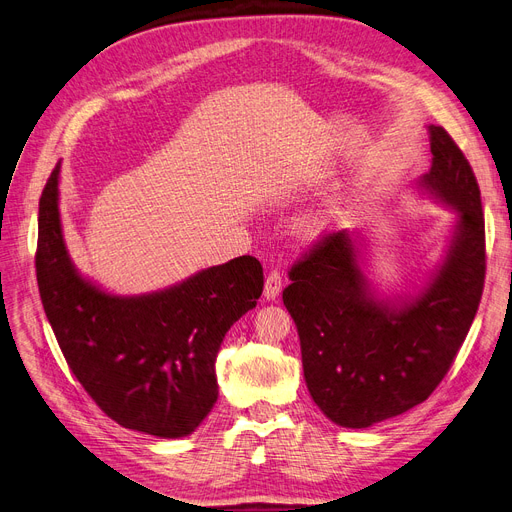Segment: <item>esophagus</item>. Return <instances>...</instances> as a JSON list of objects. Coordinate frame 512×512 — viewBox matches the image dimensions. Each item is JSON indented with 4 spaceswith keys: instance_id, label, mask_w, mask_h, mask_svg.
Segmentation results:
<instances>
[{
    "instance_id": "obj_1",
    "label": "esophagus",
    "mask_w": 512,
    "mask_h": 512,
    "mask_svg": "<svg viewBox=\"0 0 512 512\" xmlns=\"http://www.w3.org/2000/svg\"><path fill=\"white\" fill-rule=\"evenodd\" d=\"M282 291V276H280V270L278 268H272L268 278H266V287H263V297H266L268 301H274Z\"/></svg>"
}]
</instances>
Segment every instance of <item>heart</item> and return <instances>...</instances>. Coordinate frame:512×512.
Wrapping results in <instances>:
<instances>
[{
    "instance_id": "1",
    "label": "heart",
    "mask_w": 512,
    "mask_h": 512,
    "mask_svg": "<svg viewBox=\"0 0 512 512\" xmlns=\"http://www.w3.org/2000/svg\"><path fill=\"white\" fill-rule=\"evenodd\" d=\"M327 221H329V217L325 215V213H314V215H310L306 221H304V225H306V230H310V232H320L323 230V227L327 225Z\"/></svg>"
}]
</instances>
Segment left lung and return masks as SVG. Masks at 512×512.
I'll use <instances>...</instances> for the list:
<instances>
[{"mask_svg": "<svg viewBox=\"0 0 512 512\" xmlns=\"http://www.w3.org/2000/svg\"><path fill=\"white\" fill-rule=\"evenodd\" d=\"M428 130L432 164L420 185L458 213V225L426 289L401 306L377 299L342 230L320 236L293 263L282 291L312 399L344 428H367L424 403L456 361L481 304V189L449 132Z\"/></svg>", "mask_w": 512, "mask_h": 512, "instance_id": "left-lung-1", "label": "left lung"}]
</instances>
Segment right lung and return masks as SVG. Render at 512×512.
Listing matches in <instances>:
<instances>
[{
  "label": "right lung",
  "mask_w": 512,
  "mask_h": 512,
  "mask_svg": "<svg viewBox=\"0 0 512 512\" xmlns=\"http://www.w3.org/2000/svg\"><path fill=\"white\" fill-rule=\"evenodd\" d=\"M59 173L61 162L40 198L35 274L65 361L113 422L162 439L187 437L217 401V352L257 306L261 263L242 255L164 291L109 295L75 272L67 255Z\"/></svg>",
  "instance_id": "add662e5"
}]
</instances>
